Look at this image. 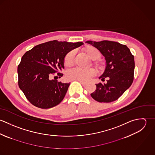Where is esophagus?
Listing matches in <instances>:
<instances>
[{
	"label": "esophagus",
	"instance_id": "34e87169",
	"mask_svg": "<svg viewBox=\"0 0 155 155\" xmlns=\"http://www.w3.org/2000/svg\"><path fill=\"white\" fill-rule=\"evenodd\" d=\"M84 87H85V86H87V83H85V82H81V81H79Z\"/></svg>",
	"mask_w": 155,
	"mask_h": 155
}]
</instances>
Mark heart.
<instances>
[{
	"instance_id": "1",
	"label": "heart",
	"mask_w": 155,
	"mask_h": 155,
	"mask_svg": "<svg viewBox=\"0 0 155 155\" xmlns=\"http://www.w3.org/2000/svg\"><path fill=\"white\" fill-rule=\"evenodd\" d=\"M86 54L89 58L95 61L99 59L101 57L100 52L95 47L89 46L84 49ZM74 52H69L64 58V64L67 67H70L73 63ZM94 66L99 72H103L106 68V64L100 61H96L94 63ZM95 74V71L94 69L90 68L88 70H82L80 68H73L68 71L67 73V78L69 80L81 81L83 82H87Z\"/></svg>"
}]
</instances>
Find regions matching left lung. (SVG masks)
I'll use <instances>...</instances> for the list:
<instances>
[{"mask_svg":"<svg viewBox=\"0 0 155 155\" xmlns=\"http://www.w3.org/2000/svg\"><path fill=\"white\" fill-rule=\"evenodd\" d=\"M104 57L106 68L99 78L104 81L109 78L107 84H96V90L91 95L100 103H110L118 99L133 84L135 68L134 58L130 49L125 45L116 42L88 41Z\"/></svg>","mask_w":155,"mask_h":155,"instance_id":"8db88e82","label":"left lung"}]
</instances>
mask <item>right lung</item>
Here are the masks:
<instances>
[{
  "mask_svg": "<svg viewBox=\"0 0 155 155\" xmlns=\"http://www.w3.org/2000/svg\"><path fill=\"white\" fill-rule=\"evenodd\" d=\"M84 45L52 41L33 47L22 57L18 66V85L35 106L49 109L64 99L70 83L51 79L55 72L64 68V58L71 50ZM59 78L63 74L58 73Z\"/></svg>",
  "mask_w": 155,
  "mask_h": 155,
  "instance_id": "obj_1",
  "label": "right lung"
}]
</instances>
